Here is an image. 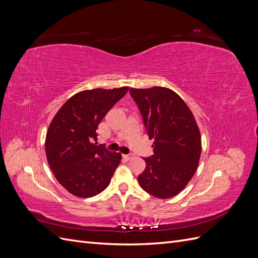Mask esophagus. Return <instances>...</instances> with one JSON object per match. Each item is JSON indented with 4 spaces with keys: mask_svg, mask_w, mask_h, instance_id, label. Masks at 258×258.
Here are the masks:
<instances>
[{
    "mask_svg": "<svg viewBox=\"0 0 258 258\" xmlns=\"http://www.w3.org/2000/svg\"><path fill=\"white\" fill-rule=\"evenodd\" d=\"M122 157L126 159V160H130L132 157H134V154H126V155H122Z\"/></svg>",
    "mask_w": 258,
    "mask_h": 258,
    "instance_id": "1",
    "label": "esophagus"
}]
</instances>
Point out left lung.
<instances>
[{"mask_svg":"<svg viewBox=\"0 0 258 258\" xmlns=\"http://www.w3.org/2000/svg\"><path fill=\"white\" fill-rule=\"evenodd\" d=\"M142 115L154 154L145 157V170L138 181L142 188L160 199L181 192L196 172L201 137L191 111L182 98L168 88L129 90Z\"/></svg>","mask_w":258,"mask_h":258,"instance_id":"left-lung-1","label":"left lung"}]
</instances>
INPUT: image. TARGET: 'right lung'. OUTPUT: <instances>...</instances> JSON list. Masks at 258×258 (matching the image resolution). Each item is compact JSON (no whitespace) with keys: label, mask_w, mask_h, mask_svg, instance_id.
<instances>
[{"label":"right lung","mask_w":258,"mask_h":258,"mask_svg":"<svg viewBox=\"0 0 258 258\" xmlns=\"http://www.w3.org/2000/svg\"><path fill=\"white\" fill-rule=\"evenodd\" d=\"M128 87L76 93L54 115L46 135L45 152L57 181L76 197L103 191L121 159L119 153L97 143V129Z\"/></svg>","instance_id":"right-lung-1"}]
</instances>
